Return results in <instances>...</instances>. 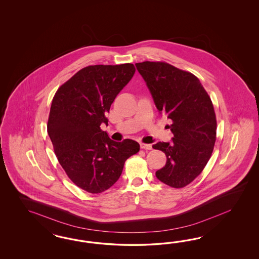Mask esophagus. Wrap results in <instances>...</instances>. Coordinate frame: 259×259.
I'll return each mask as SVG.
<instances>
[{
  "label": "esophagus",
  "instance_id": "34e87169",
  "mask_svg": "<svg viewBox=\"0 0 259 259\" xmlns=\"http://www.w3.org/2000/svg\"><path fill=\"white\" fill-rule=\"evenodd\" d=\"M141 148L142 149L151 150L152 149V145L151 144H146V143H141Z\"/></svg>",
  "mask_w": 259,
  "mask_h": 259
}]
</instances>
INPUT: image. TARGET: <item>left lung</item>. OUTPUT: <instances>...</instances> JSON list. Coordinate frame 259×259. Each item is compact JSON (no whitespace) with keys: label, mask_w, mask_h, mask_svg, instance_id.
<instances>
[{"label":"left lung","mask_w":259,"mask_h":259,"mask_svg":"<svg viewBox=\"0 0 259 259\" xmlns=\"http://www.w3.org/2000/svg\"><path fill=\"white\" fill-rule=\"evenodd\" d=\"M160 114L171 119V142H157L154 149L167 161L156 177L172 188L188 185L202 172L212 155L217 118L212 101L199 79L190 72L162 62L136 63Z\"/></svg>","instance_id":"obj_1"}]
</instances>
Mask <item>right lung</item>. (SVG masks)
<instances>
[{
  "label": "right lung",
  "instance_id": "1",
  "mask_svg": "<svg viewBox=\"0 0 259 259\" xmlns=\"http://www.w3.org/2000/svg\"><path fill=\"white\" fill-rule=\"evenodd\" d=\"M132 63L90 65L78 71L53 98L47 133L63 170L78 187L100 194L118 181L128 157L140 151L133 140L112 141L101 124L117 95L130 81Z\"/></svg>",
  "mask_w": 259,
  "mask_h": 259
}]
</instances>
